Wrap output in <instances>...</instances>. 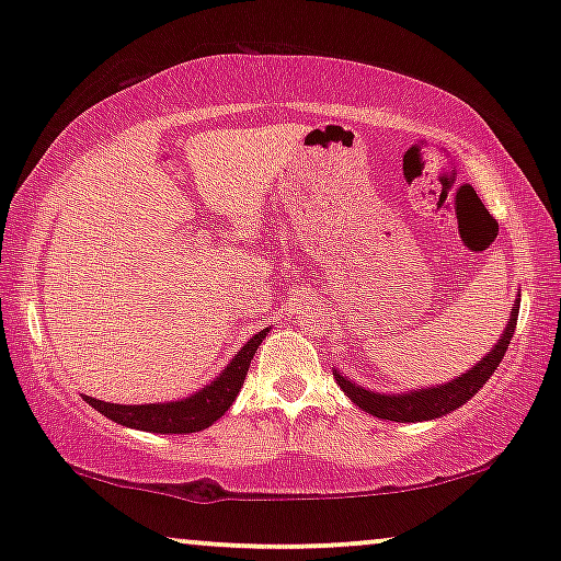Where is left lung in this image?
Segmentation results:
<instances>
[{
	"instance_id": "8db88e82",
	"label": "left lung",
	"mask_w": 561,
	"mask_h": 561,
	"mask_svg": "<svg viewBox=\"0 0 561 561\" xmlns=\"http://www.w3.org/2000/svg\"><path fill=\"white\" fill-rule=\"evenodd\" d=\"M518 306L520 301L513 304L511 319L505 324V332L493 350L480 359L478 365H472L465 375H459L451 382L436 388H419V390H405V393H375V390L359 388L355 382L344 378L340 370H334L336 386L344 390V396L352 403L359 405L365 413H373L378 419L398 421V424H416V421L439 419L444 413L457 411L459 405H465L478 390L485 386L490 375L495 373V367L501 365V359L508 350L511 336L516 332V319H518Z\"/></svg>"
}]
</instances>
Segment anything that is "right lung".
Returning a JSON list of instances; mask_svg holds the SVG:
<instances>
[{
  "mask_svg": "<svg viewBox=\"0 0 561 561\" xmlns=\"http://www.w3.org/2000/svg\"><path fill=\"white\" fill-rule=\"evenodd\" d=\"M271 329H263L244 347L237 352L225 370L214 378L209 386H204L198 393L183 398V401L171 403H145V405H122V403H106L96 401V398L83 396L91 409H96L102 416L112 419L114 424L140 428V432L152 434H194L202 428L211 426L214 421L225 416V411L234 403L237 393H240L244 375H248L250 359L255 355L260 342Z\"/></svg>",
  "mask_w": 561,
  "mask_h": 561,
  "instance_id": "obj_1",
  "label": "right lung"
}]
</instances>
